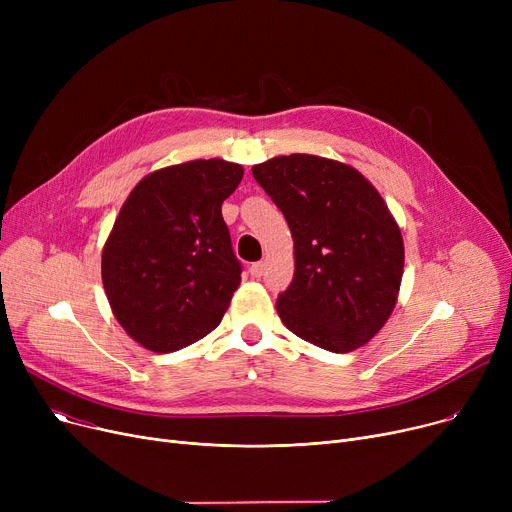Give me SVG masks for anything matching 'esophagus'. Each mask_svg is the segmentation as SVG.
I'll list each match as a JSON object with an SVG mask.
<instances>
[{
  "instance_id": "1",
  "label": "esophagus",
  "mask_w": 512,
  "mask_h": 512,
  "mask_svg": "<svg viewBox=\"0 0 512 512\" xmlns=\"http://www.w3.org/2000/svg\"><path fill=\"white\" fill-rule=\"evenodd\" d=\"M263 270H265V263H263V261H257V263H253V265L249 267V272H251L253 278H261V276H263Z\"/></svg>"
}]
</instances>
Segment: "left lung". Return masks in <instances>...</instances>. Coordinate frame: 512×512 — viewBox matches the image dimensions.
I'll use <instances>...</instances> for the list:
<instances>
[{"label":"left lung","instance_id":"obj_1","mask_svg":"<svg viewBox=\"0 0 512 512\" xmlns=\"http://www.w3.org/2000/svg\"><path fill=\"white\" fill-rule=\"evenodd\" d=\"M294 240V278L276 309L284 326L330 353H351L388 321L405 245L382 195L355 168L319 155L253 166Z\"/></svg>","mask_w":512,"mask_h":512}]
</instances>
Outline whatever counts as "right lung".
Instances as JSON below:
<instances>
[{
  "instance_id": "right-lung-1",
  "label": "right lung",
  "mask_w": 512,
  "mask_h": 512,
  "mask_svg": "<svg viewBox=\"0 0 512 512\" xmlns=\"http://www.w3.org/2000/svg\"><path fill=\"white\" fill-rule=\"evenodd\" d=\"M242 166L195 159L147 174L124 201L101 255L107 301L147 351L174 353L220 326L240 284L222 203Z\"/></svg>"
}]
</instances>
